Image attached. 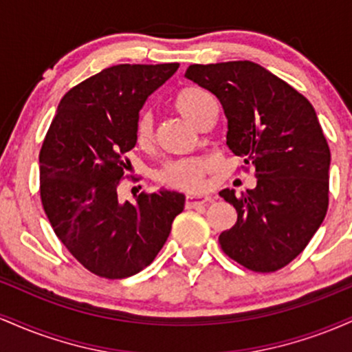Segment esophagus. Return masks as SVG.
I'll list each match as a JSON object with an SVG mask.
<instances>
[{
    "instance_id": "1",
    "label": "esophagus",
    "mask_w": 352,
    "mask_h": 352,
    "mask_svg": "<svg viewBox=\"0 0 352 352\" xmlns=\"http://www.w3.org/2000/svg\"><path fill=\"white\" fill-rule=\"evenodd\" d=\"M208 195H204V193H200V195H197V193H190L187 195V201H185V205H187V208H195V207H200V205H205L207 201H210Z\"/></svg>"
}]
</instances>
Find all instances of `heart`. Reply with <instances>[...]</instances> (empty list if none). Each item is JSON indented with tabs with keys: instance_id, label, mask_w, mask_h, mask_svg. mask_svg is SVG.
<instances>
[{
	"instance_id": "heart-1",
	"label": "heart",
	"mask_w": 352,
	"mask_h": 352,
	"mask_svg": "<svg viewBox=\"0 0 352 352\" xmlns=\"http://www.w3.org/2000/svg\"><path fill=\"white\" fill-rule=\"evenodd\" d=\"M217 106L215 99L208 94L205 89L190 86L182 89L173 99V107L177 112L187 119L190 124L199 127L200 120L207 114L208 109ZM135 142L140 147H147L152 142L153 137V122L148 112H142L137 117L135 122ZM210 168V162L201 157H192V159L172 160L165 164L157 173V179L164 185L182 190H200L204 188V175Z\"/></svg>"
}]
</instances>
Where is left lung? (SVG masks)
Instances as JSON below:
<instances>
[{
    "label": "left lung",
    "instance_id": "1",
    "mask_svg": "<svg viewBox=\"0 0 352 352\" xmlns=\"http://www.w3.org/2000/svg\"><path fill=\"white\" fill-rule=\"evenodd\" d=\"M228 120L227 145L252 164L256 187L220 192L238 213L221 250L253 272H276L300 254L328 212L331 152L309 100L252 60L192 64Z\"/></svg>",
    "mask_w": 352,
    "mask_h": 352
}]
</instances>
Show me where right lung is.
Wrapping results in <instances>:
<instances>
[{"mask_svg": "<svg viewBox=\"0 0 352 352\" xmlns=\"http://www.w3.org/2000/svg\"><path fill=\"white\" fill-rule=\"evenodd\" d=\"M177 69V63L117 64L82 80L60 99L43 142L44 212L72 256L98 276L142 272L184 210L177 190L140 193L134 204L117 195L140 109Z\"/></svg>", "mask_w": 352, "mask_h": 352, "instance_id": "right-lung-1", "label": "right lung"}]
</instances>
